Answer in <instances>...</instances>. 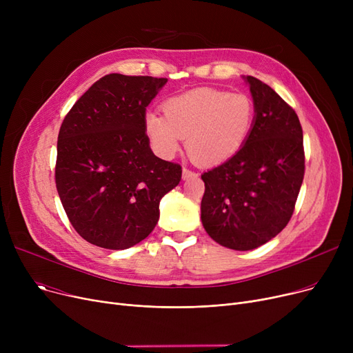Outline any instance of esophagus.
<instances>
[{
  "label": "esophagus",
  "mask_w": 353,
  "mask_h": 353,
  "mask_svg": "<svg viewBox=\"0 0 353 353\" xmlns=\"http://www.w3.org/2000/svg\"><path fill=\"white\" fill-rule=\"evenodd\" d=\"M194 176H197L193 170H190L189 167H183V179L184 180H188V179H190V177H194Z\"/></svg>",
  "instance_id": "esophagus-1"
}]
</instances>
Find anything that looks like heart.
Returning a JSON list of instances; mask_svg holds the SVG:
<instances>
[{
	"label": "heart",
	"mask_w": 353,
	"mask_h": 353,
	"mask_svg": "<svg viewBox=\"0 0 353 353\" xmlns=\"http://www.w3.org/2000/svg\"><path fill=\"white\" fill-rule=\"evenodd\" d=\"M164 116L147 113L145 134L157 154L173 157L186 139L189 154L201 164L230 159L246 143L254 123L252 100L240 92L196 88L163 104Z\"/></svg>",
	"instance_id": "heart-1"
}]
</instances>
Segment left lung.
Instances as JSON below:
<instances>
[{"instance_id":"obj_1","label":"left lung","mask_w":353,"mask_h":353,"mask_svg":"<svg viewBox=\"0 0 353 353\" xmlns=\"http://www.w3.org/2000/svg\"><path fill=\"white\" fill-rule=\"evenodd\" d=\"M246 80L256 113L250 136L233 157L201 174V223L233 250L256 249L286 228L305 176L298 114L272 87Z\"/></svg>"}]
</instances>
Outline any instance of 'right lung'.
Returning a JSON list of instances; mask_svg holds the SVG:
<instances>
[{"label":"right lung","mask_w":353,"mask_h":353,"mask_svg":"<svg viewBox=\"0 0 353 353\" xmlns=\"http://www.w3.org/2000/svg\"><path fill=\"white\" fill-rule=\"evenodd\" d=\"M167 79L107 74L63 120L55 186L76 232L99 248L128 249L153 232L161 197L181 165L156 157L144 128L145 107Z\"/></svg>","instance_id":"right-lung-1"}]
</instances>
